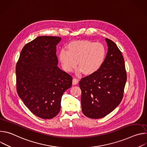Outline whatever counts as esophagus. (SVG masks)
Wrapping results in <instances>:
<instances>
[{"mask_svg":"<svg viewBox=\"0 0 147 147\" xmlns=\"http://www.w3.org/2000/svg\"><path fill=\"white\" fill-rule=\"evenodd\" d=\"M78 83V80L76 78H74L73 79V85H76Z\"/></svg>","mask_w":147,"mask_h":147,"instance_id":"obj_1","label":"esophagus"}]
</instances>
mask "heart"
Listing matches in <instances>:
<instances>
[{
    "instance_id": "obj_1",
    "label": "heart",
    "mask_w": 147,
    "mask_h": 147,
    "mask_svg": "<svg viewBox=\"0 0 147 147\" xmlns=\"http://www.w3.org/2000/svg\"><path fill=\"white\" fill-rule=\"evenodd\" d=\"M107 51L101 43L90 40H79L71 42L68 51L63 49L59 53V60L63 69L71 71L76 66L78 71L86 75L96 73L103 65L105 60Z\"/></svg>"
}]
</instances>
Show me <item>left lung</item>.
I'll return each mask as SVG.
<instances>
[{
    "label": "left lung",
    "mask_w": 147,
    "mask_h": 147,
    "mask_svg": "<svg viewBox=\"0 0 147 147\" xmlns=\"http://www.w3.org/2000/svg\"><path fill=\"white\" fill-rule=\"evenodd\" d=\"M108 51L102 67L79 82L82 112L87 117L100 119L112 112L121 102L127 80L124 60L112 40L106 38Z\"/></svg>",
    "instance_id": "1"
}]
</instances>
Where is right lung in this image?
Here are the masks:
<instances>
[{"mask_svg": "<svg viewBox=\"0 0 147 147\" xmlns=\"http://www.w3.org/2000/svg\"><path fill=\"white\" fill-rule=\"evenodd\" d=\"M58 36H41L27 44L16 64L19 97L36 116L50 119L60 112L61 96L71 87L72 77L57 66Z\"/></svg>", "mask_w": 147, "mask_h": 147, "instance_id": "right-lung-1", "label": "right lung"}]
</instances>
